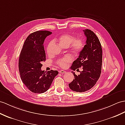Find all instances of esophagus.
Wrapping results in <instances>:
<instances>
[{"mask_svg":"<svg viewBox=\"0 0 125 125\" xmlns=\"http://www.w3.org/2000/svg\"><path fill=\"white\" fill-rule=\"evenodd\" d=\"M59 73H60V74H65V73H66V72L65 71H59Z\"/></svg>","mask_w":125,"mask_h":125,"instance_id":"1","label":"esophagus"}]
</instances>
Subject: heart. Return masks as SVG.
<instances>
[{
    "label": "heart",
    "instance_id": "obj_1",
    "mask_svg": "<svg viewBox=\"0 0 125 125\" xmlns=\"http://www.w3.org/2000/svg\"><path fill=\"white\" fill-rule=\"evenodd\" d=\"M59 43L62 46L64 47H68L71 45V48L72 50L75 53H80L83 49L85 46V42L83 38L78 37L75 38L74 36L69 34H63L61 35L58 39ZM53 41H51L47 47V53L50 54V48L51 45L53 43ZM73 60V58L71 56H66L62 58L59 59L57 62V63L61 67L65 68L67 66V64L71 62Z\"/></svg>",
    "mask_w": 125,
    "mask_h": 125
}]
</instances>
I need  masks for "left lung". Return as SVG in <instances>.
Segmentation results:
<instances>
[{
  "label": "left lung",
  "instance_id": "left-lung-1",
  "mask_svg": "<svg viewBox=\"0 0 125 125\" xmlns=\"http://www.w3.org/2000/svg\"><path fill=\"white\" fill-rule=\"evenodd\" d=\"M83 31L86 37V44L71 67L73 71L82 67L83 71L78 75L72 72L74 79L69 84L70 89L77 92H84L92 89L99 80L102 68V50L99 40L91 30Z\"/></svg>",
  "mask_w": 125,
  "mask_h": 125
}]
</instances>
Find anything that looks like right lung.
<instances>
[{"mask_svg": "<svg viewBox=\"0 0 125 125\" xmlns=\"http://www.w3.org/2000/svg\"><path fill=\"white\" fill-rule=\"evenodd\" d=\"M52 32L38 31L26 39L19 58V68L21 78L30 91L35 93H44L49 89L57 71H42V62L46 60L43 43L45 38Z\"/></svg>", "mask_w": 125, "mask_h": 125, "instance_id": "add662e5", "label": "right lung"}]
</instances>
